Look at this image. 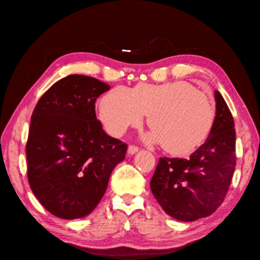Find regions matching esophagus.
I'll use <instances>...</instances> for the list:
<instances>
[{
  "instance_id": "obj_1",
  "label": "esophagus",
  "mask_w": 260,
  "mask_h": 260,
  "mask_svg": "<svg viewBox=\"0 0 260 260\" xmlns=\"http://www.w3.org/2000/svg\"><path fill=\"white\" fill-rule=\"evenodd\" d=\"M138 151H139L138 146L129 145V146H128V150H127V153H128V155H133V154H135L136 152H138Z\"/></svg>"
}]
</instances>
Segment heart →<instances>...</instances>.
<instances>
[{"mask_svg":"<svg viewBox=\"0 0 260 260\" xmlns=\"http://www.w3.org/2000/svg\"><path fill=\"white\" fill-rule=\"evenodd\" d=\"M145 115L152 128L146 135L149 142L162 143L174 155H186L208 138L216 107L207 94L184 81L139 84L133 89L117 86L103 95L99 106L102 125L112 136L140 126Z\"/></svg>","mask_w":260,"mask_h":260,"instance_id":"heart-1","label":"heart"}]
</instances>
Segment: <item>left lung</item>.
Instances as JSON below:
<instances>
[{
    "instance_id": "obj_1",
    "label": "left lung",
    "mask_w": 260,
    "mask_h": 260,
    "mask_svg": "<svg viewBox=\"0 0 260 260\" xmlns=\"http://www.w3.org/2000/svg\"><path fill=\"white\" fill-rule=\"evenodd\" d=\"M216 119L206 142L190 158H160L150 187L167 215L181 221L210 216L221 205L235 168L234 120L215 91Z\"/></svg>"
}]
</instances>
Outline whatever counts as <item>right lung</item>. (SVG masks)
I'll return each mask as SVG.
<instances>
[{"mask_svg": "<svg viewBox=\"0 0 260 260\" xmlns=\"http://www.w3.org/2000/svg\"><path fill=\"white\" fill-rule=\"evenodd\" d=\"M110 86L69 75L40 99L26 145L28 182L44 208L62 219L86 217L106 193L127 145L96 119L95 101Z\"/></svg>", "mask_w": 260, "mask_h": 260, "instance_id": "add662e5", "label": "right lung"}]
</instances>
